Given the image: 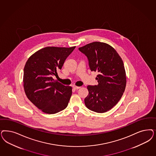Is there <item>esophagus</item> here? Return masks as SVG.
<instances>
[{
    "label": "esophagus",
    "instance_id": "1",
    "mask_svg": "<svg viewBox=\"0 0 156 156\" xmlns=\"http://www.w3.org/2000/svg\"><path fill=\"white\" fill-rule=\"evenodd\" d=\"M73 88L74 89H75V90H78V89H80L81 87H77V86H73Z\"/></svg>",
    "mask_w": 156,
    "mask_h": 156
}]
</instances>
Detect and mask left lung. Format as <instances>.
I'll return each instance as SVG.
<instances>
[{
	"label": "left lung",
	"instance_id": "left-lung-1",
	"mask_svg": "<svg viewBox=\"0 0 156 156\" xmlns=\"http://www.w3.org/2000/svg\"><path fill=\"white\" fill-rule=\"evenodd\" d=\"M86 55L91 71L98 72V86H87L89 94L84 99L86 107L98 113L115 106L125 90L126 71L122 59L111 46L94 42L79 48Z\"/></svg>",
	"mask_w": 156,
	"mask_h": 156
}]
</instances>
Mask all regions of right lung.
I'll return each mask as SVG.
<instances>
[{
    "mask_svg": "<svg viewBox=\"0 0 156 156\" xmlns=\"http://www.w3.org/2000/svg\"><path fill=\"white\" fill-rule=\"evenodd\" d=\"M48 46L37 51L26 61L23 69V88L29 100L42 112L53 114L68 106L72 88L53 79L66 58L75 49Z\"/></svg>",
    "mask_w": 156,
    "mask_h": 156,
    "instance_id": "right-lung-1",
    "label": "right lung"
}]
</instances>
